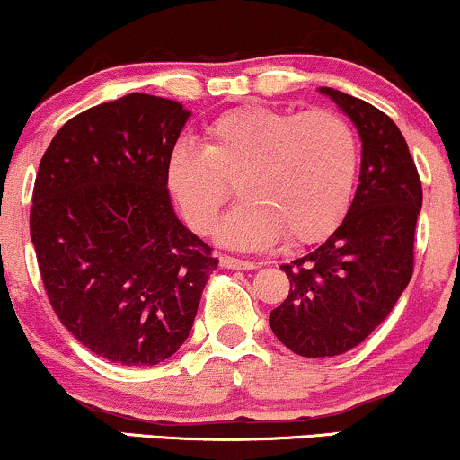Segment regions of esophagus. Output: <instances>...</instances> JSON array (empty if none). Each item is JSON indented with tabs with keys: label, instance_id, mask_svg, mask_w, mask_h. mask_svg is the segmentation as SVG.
<instances>
[{
	"label": "esophagus",
	"instance_id": "34e87169",
	"mask_svg": "<svg viewBox=\"0 0 460 460\" xmlns=\"http://www.w3.org/2000/svg\"><path fill=\"white\" fill-rule=\"evenodd\" d=\"M219 266L228 268V270H253L255 263L247 261V260H238V257L224 255V257H219Z\"/></svg>",
	"mask_w": 460,
	"mask_h": 460
}]
</instances>
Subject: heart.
Returning a JSON list of instances; mask_svg holds the SVG:
<instances>
[{
  "label": "heart",
  "mask_w": 460,
  "mask_h": 460,
  "mask_svg": "<svg viewBox=\"0 0 460 460\" xmlns=\"http://www.w3.org/2000/svg\"><path fill=\"white\" fill-rule=\"evenodd\" d=\"M360 163L356 131L339 112L304 115L263 106L224 112L207 125L205 144L180 140L167 156V186L199 234L216 226L230 199L243 200L217 226L226 247L266 249L331 234L351 203Z\"/></svg>",
  "instance_id": "b5f03b06"
}]
</instances>
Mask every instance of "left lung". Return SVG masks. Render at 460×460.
Returning a JSON list of instances; mask_svg holds the SVG:
<instances>
[{
  "mask_svg": "<svg viewBox=\"0 0 460 460\" xmlns=\"http://www.w3.org/2000/svg\"><path fill=\"white\" fill-rule=\"evenodd\" d=\"M318 92L354 123L362 161L341 224L282 266L291 288L270 312V329L305 358L343 354L387 318L412 276L414 228L423 205L417 167L398 125L349 93L332 87Z\"/></svg>",
  "mask_w": 460,
  "mask_h": 460,
  "instance_id": "obj_1",
  "label": "left lung"
}]
</instances>
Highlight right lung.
Returning a JSON list of instances; mask_svg holds the SVG:
<instances>
[{"instance_id":"add662e5","label":"right lung","mask_w":460,"mask_h":460,"mask_svg":"<svg viewBox=\"0 0 460 460\" xmlns=\"http://www.w3.org/2000/svg\"><path fill=\"white\" fill-rule=\"evenodd\" d=\"M190 115L148 93L93 106L62 125L35 178L31 241L49 304L87 349L125 367L180 349L217 268L167 190Z\"/></svg>"}]
</instances>
